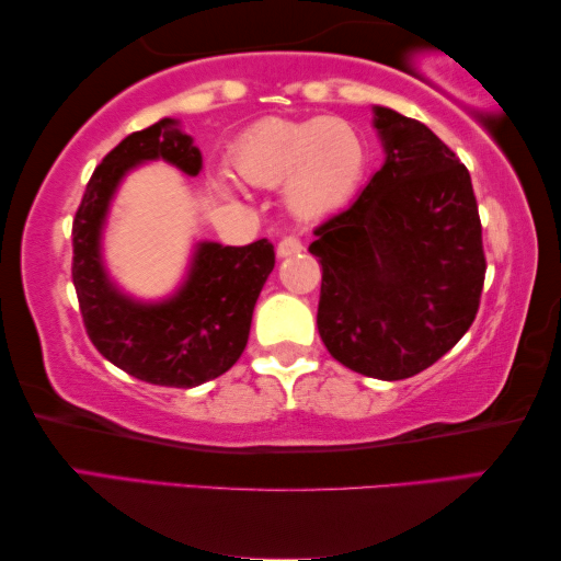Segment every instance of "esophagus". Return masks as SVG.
<instances>
[{"mask_svg":"<svg viewBox=\"0 0 561 561\" xmlns=\"http://www.w3.org/2000/svg\"><path fill=\"white\" fill-rule=\"evenodd\" d=\"M302 251V243H300V238L298 236H283L280 238V243H278V255L280 259H288V255H296V253H300Z\"/></svg>","mask_w":561,"mask_h":561,"instance_id":"obj_1","label":"esophagus"}]
</instances>
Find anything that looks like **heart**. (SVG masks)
Here are the masks:
<instances>
[{
    "label": "heart",
    "instance_id": "b5f03b06",
    "mask_svg": "<svg viewBox=\"0 0 561 561\" xmlns=\"http://www.w3.org/2000/svg\"><path fill=\"white\" fill-rule=\"evenodd\" d=\"M365 161V139L341 116L263 118L231 149L238 176L263 188L283 183L288 208L306 220L341 208L355 194Z\"/></svg>",
    "mask_w": 561,
    "mask_h": 561
}]
</instances>
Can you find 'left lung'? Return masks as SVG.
<instances>
[{"instance_id":"left-lung-1","label":"left lung","mask_w":561,"mask_h":561,"mask_svg":"<svg viewBox=\"0 0 561 561\" xmlns=\"http://www.w3.org/2000/svg\"><path fill=\"white\" fill-rule=\"evenodd\" d=\"M385 163L353 206L316 228L318 333L378 380H405L470 330L484 286L470 171L425 124L375 106Z\"/></svg>"}]
</instances>
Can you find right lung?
Returning <instances> with one entry per match:
<instances>
[{
    "instance_id": "right-lung-1",
    "label": "right lung",
    "mask_w": 561,
    "mask_h": 561,
    "mask_svg": "<svg viewBox=\"0 0 561 561\" xmlns=\"http://www.w3.org/2000/svg\"><path fill=\"white\" fill-rule=\"evenodd\" d=\"M163 159L188 176L201 151L173 118L128 134L91 173L71 226V278L89 341L108 363L144 382L196 388L241 357L255 300L275 265L268 238L248 245L198 243L188 278L176 296L139 302L124 296L101 263V226L118 181L136 163Z\"/></svg>"
}]
</instances>
